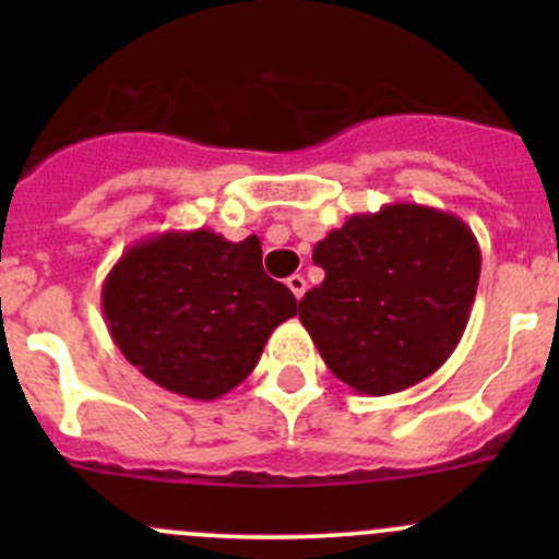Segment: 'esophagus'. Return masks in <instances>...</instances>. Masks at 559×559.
Returning <instances> with one entry per match:
<instances>
[{"instance_id": "1", "label": "esophagus", "mask_w": 559, "mask_h": 559, "mask_svg": "<svg viewBox=\"0 0 559 559\" xmlns=\"http://www.w3.org/2000/svg\"><path fill=\"white\" fill-rule=\"evenodd\" d=\"M286 286H289V289H292V295H295L297 300H300V297L306 295V278H302L300 273L289 275V278H286Z\"/></svg>"}]
</instances>
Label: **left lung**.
<instances>
[{"label":"left lung","mask_w":559,"mask_h":559,"mask_svg":"<svg viewBox=\"0 0 559 559\" xmlns=\"http://www.w3.org/2000/svg\"><path fill=\"white\" fill-rule=\"evenodd\" d=\"M313 262L324 281L300 300L302 326L343 384L381 397L452 357L476 300L481 248L454 213L392 202L332 229Z\"/></svg>","instance_id":"left-lung-1"}]
</instances>
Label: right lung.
I'll return each mask as SVG.
<instances>
[{"label": "right lung", "instance_id": "right-lung-1", "mask_svg": "<svg viewBox=\"0 0 559 559\" xmlns=\"http://www.w3.org/2000/svg\"><path fill=\"white\" fill-rule=\"evenodd\" d=\"M103 313L145 379L191 400H218L257 368L297 300L262 270L257 235L233 243L213 229H170L121 253L103 284Z\"/></svg>", "mask_w": 559, "mask_h": 559}]
</instances>
